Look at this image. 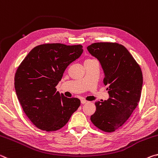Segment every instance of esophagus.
Returning a JSON list of instances; mask_svg holds the SVG:
<instances>
[{"label": "esophagus", "instance_id": "34e87169", "mask_svg": "<svg viewBox=\"0 0 158 158\" xmlns=\"http://www.w3.org/2000/svg\"><path fill=\"white\" fill-rule=\"evenodd\" d=\"M81 103H82V104H85V103H87V101H86L85 99H81Z\"/></svg>", "mask_w": 158, "mask_h": 158}]
</instances>
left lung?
<instances>
[{"instance_id":"8db88e82","label":"left lung","mask_w":158,"mask_h":158,"mask_svg":"<svg viewBox=\"0 0 158 158\" xmlns=\"http://www.w3.org/2000/svg\"><path fill=\"white\" fill-rule=\"evenodd\" d=\"M102 66L109 94L108 100L95 103L92 123L106 132L123 126L140 101L143 75L140 66L123 45L113 43H96L87 48Z\"/></svg>"}]
</instances>
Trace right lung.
I'll list each match as a JSON object with an SVG mask.
<instances>
[{
	"instance_id": "obj_1",
	"label": "right lung",
	"mask_w": 158,
	"mask_h": 158,
	"mask_svg": "<svg viewBox=\"0 0 158 158\" xmlns=\"http://www.w3.org/2000/svg\"><path fill=\"white\" fill-rule=\"evenodd\" d=\"M83 52L82 46L43 44L30 51L18 67L15 88L23 110L36 127L56 131L69 122L81 105L67 98L56 86L70 64Z\"/></svg>"
}]
</instances>
